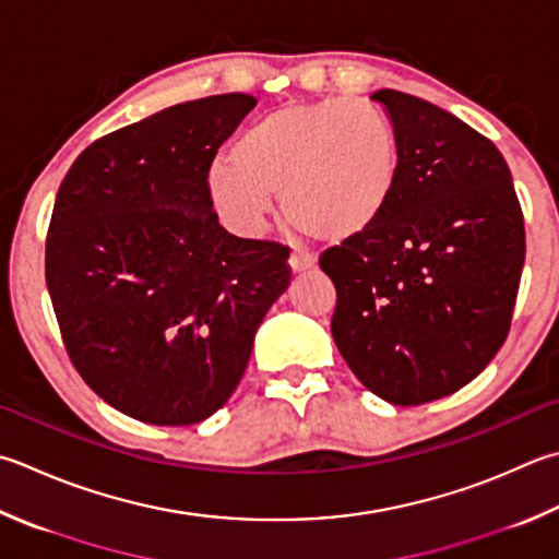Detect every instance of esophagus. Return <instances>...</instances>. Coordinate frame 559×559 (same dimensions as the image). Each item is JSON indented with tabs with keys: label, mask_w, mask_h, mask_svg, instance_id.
Wrapping results in <instances>:
<instances>
[{
	"label": "esophagus",
	"mask_w": 559,
	"mask_h": 559,
	"mask_svg": "<svg viewBox=\"0 0 559 559\" xmlns=\"http://www.w3.org/2000/svg\"><path fill=\"white\" fill-rule=\"evenodd\" d=\"M289 267L294 275H301V272H309L316 267V258L309 255V252L304 250H294L292 258H289Z\"/></svg>",
	"instance_id": "34e87169"
}]
</instances>
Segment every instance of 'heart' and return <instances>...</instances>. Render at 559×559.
I'll return each instance as SVG.
<instances>
[{
    "mask_svg": "<svg viewBox=\"0 0 559 559\" xmlns=\"http://www.w3.org/2000/svg\"><path fill=\"white\" fill-rule=\"evenodd\" d=\"M399 180L394 126L374 104L323 99L262 116L209 170L221 214L252 236L265 224L270 197L301 234L343 243L370 230Z\"/></svg>",
    "mask_w": 559,
    "mask_h": 559,
    "instance_id": "1",
    "label": "heart"
}]
</instances>
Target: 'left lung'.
<instances>
[{"label": "left lung", "mask_w": 559, "mask_h": 559, "mask_svg": "<svg viewBox=\"0 0 559 559\" xmlns=\"http://www.w3.org/2000/svg\"><path fill=\"white\" fill-rule=\"evenodd\" d=\"M392 202L362 236L329 248L331 333L355 377L384 402L418 406L472 382L509 335L525 230L509 165L457 116L396 90Z\"/></svg>", "instance_id": "obj_1"}]
</instances>
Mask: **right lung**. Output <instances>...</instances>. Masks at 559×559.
<instances>
[{"label": "right lung", "mask_w": 559, "mask_h": 559, "mask_svg": "<svg viewBox=\"0 0 559 559\" xmlns=\"http://www.w3.org/2000/svg\"><path fill=\"white\" fill-rule=\"evenodd\" d=\"M258 99L175 104L94 141L52 206L46 282L94 394L153 426L228 402L258 325L289 287V250L218 224L209 167Z\"/></svg>", "instance_id": "add662e5"}]
</instances>
